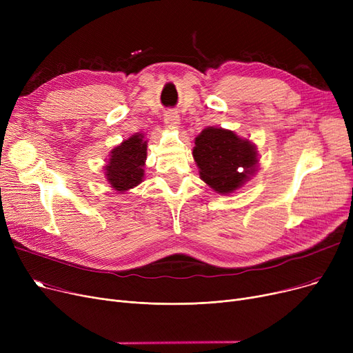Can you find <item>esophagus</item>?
Here are the masks:
<instances>
[{
	"instance_id": "esophagus-1",
	"label": "esophagus",
	"mask_w": 353,
	"mask_h": 353,
	"mask_svg": "<svg viewBox=\"0 0 353 353\" xmlns=\"http://www.w3.org/2000/svg\"><path fill=\"white\" fill-rule=\"evenodd\" d=\"M164 123L169 127L177 128L180 124V116L176 113V111H172V110L167 111V113L164 114Z\"/></svg>"
}]
</instances>
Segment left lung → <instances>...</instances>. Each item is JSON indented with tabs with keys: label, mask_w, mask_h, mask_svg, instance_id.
<instances>
[{
	"label": "left lung",
	"mask_w": 353,
	"mask_h": 353,
	"mask_svg": "<svg viewBox=\"0 0 353 353\" xmlns=\"http://www.w3.org/2000/svg\"><path fill=\"white\" fill-rule=\"evenodd\" d=\"M194 144L193 157L200 179L217 193H232L256 172V145L232 130L206 127Z\"/></svg>",
	"instance_id": "8db88e82"
}]
</instances>
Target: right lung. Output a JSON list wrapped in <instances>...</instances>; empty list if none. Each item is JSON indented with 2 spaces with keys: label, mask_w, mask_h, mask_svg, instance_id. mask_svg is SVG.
<instances>
[{
  "label": "right lung",
  "mask_w": 353,
  "mask_h": 353,
  "mask_svg": "<svg viewBox=\"0 0 353 353\" xmlns=\"http://www.w3.org/2000/svg\"><path fill=\"white\" fill-rule=\"evenodd\" d=\"M147 159V141L136 133L114 147L104 165L107 181L117 192H127L143 181L144 164Z\"/></svg>",
  "instance_id": "right-lung-1"
}]
</instances>
